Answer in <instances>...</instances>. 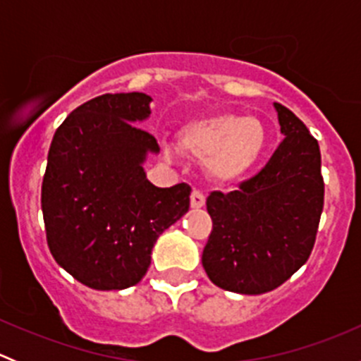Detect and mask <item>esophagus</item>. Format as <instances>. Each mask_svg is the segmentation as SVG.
Instances as JSON below:
<instances>
[{
    "label": "esophagus",
    "mask_w": 361,
    "mask_h": 361,
    "mask_svg": "<svg viewBox=\"0 0 361 361\" xmlns=\"http://www.w3.org/2000/svg\"><path fill=\"white\" fill-rule=\"evenodd\" d=\"M204 202H206V195H204V192L199 190V188H194L190 195L192 207H202Z\"/></svg>",
    "instance_id": "1"
}]
</instances>
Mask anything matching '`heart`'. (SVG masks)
Wrapping results in <instances>:
<instances>
[{"mask_svg": "<svg viewBox=\"0 0 361 361\" xmlns=\"http://www.w3.org/2000/svg\"><path fill=\"white\" fill-rule=\"evenodd\" d=\"M178 140L187 154L209 157L207 169L216 180L228 181L246 174L258 162L267 134L257 118L216 115L188 122Z\"/></svg>", "mask_w": 361, "mask_h": 361, "instance_id": "heart-1", "label": "heart"}]
</instances>
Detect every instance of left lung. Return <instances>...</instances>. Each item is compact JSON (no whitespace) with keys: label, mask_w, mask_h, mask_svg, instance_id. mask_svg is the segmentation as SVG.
I'll return each mask as SVG.
<instances>
[{"label":"left lung","mask_w":361,"mask_h":361,"mask_svg":"<svg viewBox=\"0 0 361 361\" xmlns=\"http://www.w3.org/2000/svg\"><path fill=\"white\" fill-rule=\"evenodd\" d=\"M285 140L238 190L211 192L213 228L202 251L211 281L228 292L260 295L281 286L314 248L325 202L318 141L276 103Z\"/></svg>","instance_id":"left-lung-1"}]
</instances>
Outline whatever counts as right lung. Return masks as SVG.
Masks as SVG:
<instances>
[{
    "label": "right lung",
    "instance_id": "1",
    "mask_svg": "<svg viewBox=\"0 0 361 361\" xmlns=\"http://www.w3.org/2000/svg\"><path fill=\"white\" fill-rule=\"evenodd\" d=\"M143 92L103 94L57 127L42 183L47 245L57 264L94 290H123L147 274L152 248L190 206V185L159 188L147 180L150 133L133 122L150 115Z\"/></svg>",
    "mask_w": 361,
    "mask_h": 361
}]
</instances>
